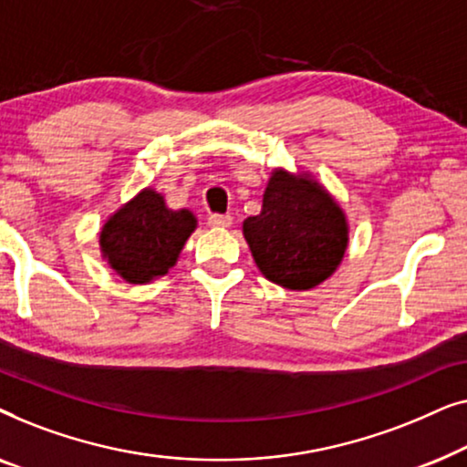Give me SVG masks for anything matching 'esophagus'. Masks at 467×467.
<instances>
[{
    "label": "esophagus",
    "instance_id": "1",
    "mask_svg": "<svg viewBox=\"0 0 467 467\" xmlns=\"http://www.w3.org/2000/svg\"><path fill=\"white\" fill-rule=\"evenodd\" d=\"M234 223L232 214H210L208 216V225L210 227H229Z\"/></svg>",
    "mask_w": 467,
    "mask_h": 467
}]
</instances>
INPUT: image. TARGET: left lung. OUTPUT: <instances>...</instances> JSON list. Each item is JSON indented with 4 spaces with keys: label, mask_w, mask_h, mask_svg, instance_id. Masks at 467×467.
Segmentation results:
<instances>
[{
    "label": "left lung",
    "mask_w": 467,
    "mask_h": 467,
    "mask_svg": "<svg viewBox=\"0 0 467 467\" xmlns=\"http://www.w3.org/2000/svg\"><path fill=\"white\" fill-rule=\"evenodd\" d=\"M261 274L285 289L308 291L340 265L348 244L342 208L308 174L272 171L257 216L242 225Z\"/></svg>",
    "instance_id": "left-lung-1"
}]
</instances>
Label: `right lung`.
I'll return each instance as SVG.
<instances>
[{
	"instance_id": "right-lung-1",
	"label": "right lung",
	"mask_w": 467,
	"mask_h": 467,
	"mask_svg": "<svg viewBox=\"0 0 467 467\" xmlns=\"http://www.w3.org/2000/svg\"><path fill=\"white\" fill-rule=\"evenodd\" d=\"M195 227L191 210H170L161 193L144 189L104 223L99 248L120 278L146 285L176 265Z\"/></svg>"
}]
</instances>
